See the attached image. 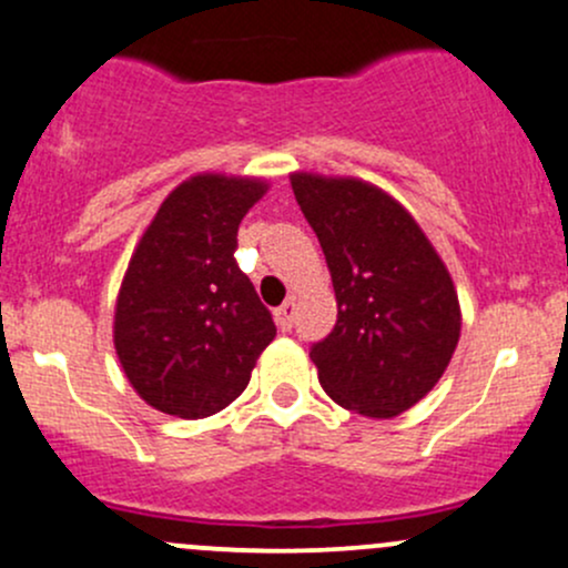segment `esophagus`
I'll use <instances>...</instances> for the list:
<instances>
[{
	"instance_id": "1",
	"label": "esophagus",
	"mask_w": 568,
	"mask_h": 568,
	"mask_svg": "<svg viewBox=\"0 0 568 568\" xmlns=\"http://www.w3.org/2000/svg\"><path fill=\"white\" fill-rule=\"evenodd\" d=\"M294 315H296V302L294 300L283 302L277 310H274V321H277V326L283 332H291V326H294Z\"/></svg>"
}]
</instances>
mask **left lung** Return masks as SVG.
I'll use <instances>...</instances> for the list:
<instances>
[{"label":"left lung","instance_id":"1","mask_svg":"<svg viewBox=\"0 0 568 568\" xmlns=\"http://www.w3.org/2000/svg\"><path fill=\"white\" fill-rule=\"evenodd\" d=\"M318 236L337 296V324L310 345L326 394L389 419L438 384L459 339V302L416 220L359 179L291 176Z\"/></svg>","mask_w":568,"mask_h":568}]
</instances>
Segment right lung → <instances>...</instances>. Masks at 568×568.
Wrapping results in <instances>:
<instances>
[{
  "instance_id": "1",
  "label": "right lung",
  "mask_w": 568,
  "mask_h": 568,
  "mask_svg": "<svg viewBox=\"0 0 568 568\" xmlns=\"http://www.w3.org/2000/svg\"><path fill=\"white\" fill-rule=\"evenodd\" d=\"M264 193L258 179H187L130 258L113 345L133 389L163 414L204 419L223 410L277 334L234 255L239 223Z\"/></svg>"
}]
</instances>
